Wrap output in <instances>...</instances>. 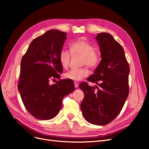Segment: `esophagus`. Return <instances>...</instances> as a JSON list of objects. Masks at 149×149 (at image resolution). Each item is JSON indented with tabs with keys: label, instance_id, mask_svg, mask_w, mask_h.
I'll return each mask as SVG.
<instances>
[{
	"label": "esophagus",
	"instance_id": "1",
	"mask_svg": "<svg viewBox=\"0 0 149 149\" xmlns=\"http://www.w3.org/2000/svg\"><path fill=\"white\" fill-rule=\"evenodd\" d=\"M74 87H75L76 88H77L78 87V86H79V84H78V83H76V82H74Z\"/></svg>",
	"mask_w": 149,
	"mask_h": 149
}]
</instances>
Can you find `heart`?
<instances>
[{
  "mask_svg": "<svg viewBox=\"0 0 149 149\" xmlns=\"http://www.w3.org/2000/svg\"><path fill=\"white\" fill-rule=\"evenodd\" d=\"M70 50L63 48L59 54V60L61 66L64 68H67L69 66L71 53L73 55L83 56L82 65H86L90 68H94L97 65L100 60L99 53L94 51L92 45L83 40H78L71 43ZM72 53H71L70 52ZM89 72L87 68L72 69L65 73L66 79L73 81H79L84 78L88 76Z\"/></svg>",
  "mask_w": 149,
  "mask_h": 149,
  "instance_id": "1",
  "label": "heart"
}]
</instances>
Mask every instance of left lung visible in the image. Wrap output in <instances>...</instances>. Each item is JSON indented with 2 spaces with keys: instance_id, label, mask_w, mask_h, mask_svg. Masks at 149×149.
<instances>
[{
  "instance_id": "1",
  "label": "left lung",
  "mask_w": 149,
  "mask_h": 149,
  "mask_svg": "<svg viewBox=\"0 0 149 149\" xmlns=\"http://www.w3.org/2000/svg\"><path fill=\"white\" fill-rule=\"evenodd\" d=\"M95 39L101 60L87 81L98 84L100 88L96 90L86 83L79 84L84 94L81 109L89 123L104 125L118 116L127 100L130 68L123 47L111 35L100 33Z\"/></svg>"
}]
</instances>
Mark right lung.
I'll list each match as a JSON object with an SVG mask.
<instances>
[{
    "instance_id": "obj_1",
    "label": "right lung",
    "mask_w": 149,
    "mask_h": 149,
    "mask_svg": "<svg viewBox=\"0 0 149 149\" xmlns=\"http://www.w3.org/2000/svg\"><path fill=\"white\" fill-rule=\"evenodd\" d=\"M66 40V33L48 30L31 42L22 57L18 89L26 110L37 119L55 118L62 107L63 99L74 90L70 79L49 84L63 73L59 54Z\"/></svg>"
}]
</instances>
